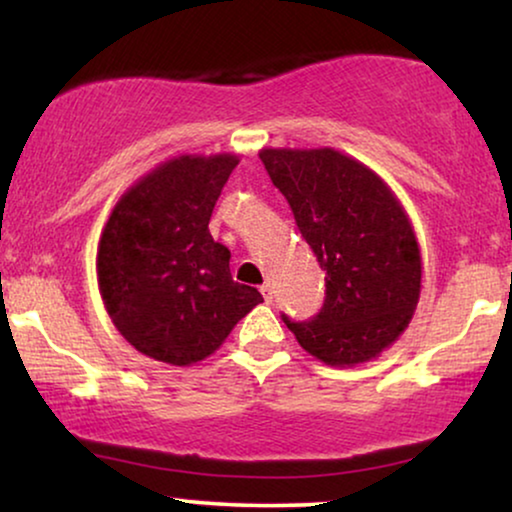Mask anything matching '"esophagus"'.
I'll use <instances>...</instances> for the list:
<instances>
[{
    "mask_svg": "<svg viewBox=\"0 0 512 512\" xmlns=\"http://www.w3.org/2000/svg\"><path fill=\"white\" fill-rule=\"evenodd\" d=\"M261 293H263L265 303H272V296H275V291H272V284H270V282H265V284L261 286Z\"/></svg>",
    "mask_w": 512,
    "mask_h": 512,
    "instance_id": "34e87169",
    "label": "esophagus"
}]
</instances>
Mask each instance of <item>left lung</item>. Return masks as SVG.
<instances>
[{
	"label": "left lung",
	"instance_id": "obj_1",
	"mask_svg": "<svg viewBox=\"0 0 512 512\" xmlns=\"http://www.w3.org/2000/svg\"><path fill=\"white\" fill-rule=\"evenodd\" d=\"M258 156L326 272L317 317L284 314V324L326 366L375 359L408 328L422 291V254L403 205L380 174L331 146Z\"/></svg>",
	"mask_w": 512,
	"mask_h": 512
}]
</instances>
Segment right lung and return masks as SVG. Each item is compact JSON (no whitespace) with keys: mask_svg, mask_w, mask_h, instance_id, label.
Segmentation results:
<instances>
[{"mask_svg":"<svg viewBox=\"0 0 512 512\" xmlns=\"http://www.w3.org/2000/svg\"><path fill=\"white\" fill-rule=\"evenodd\" d=\"M235 153L177 156L121 195L97 244V286L116 331L137 352L193 366L263 303L230 275V251L209 233Z\"/></svg>","mask_w":512,"mask_h":512,"instance_id":"obj_1","label":"right lung"}]
</instances>
